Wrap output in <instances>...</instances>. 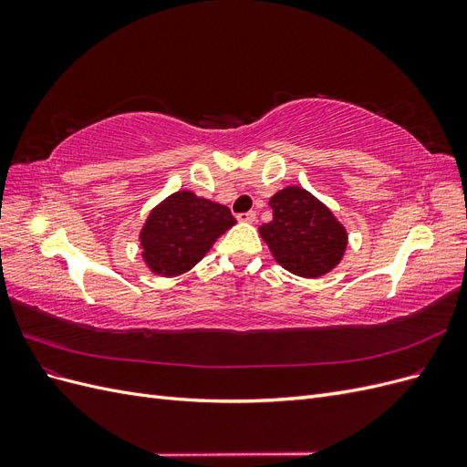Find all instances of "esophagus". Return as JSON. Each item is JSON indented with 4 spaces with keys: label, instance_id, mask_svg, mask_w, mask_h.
Segmentation results:
<instances>
[{
    "label": "esophagus",
    "instance_id": "34e87169",
    "mask_svg": "<svg viewBox=\"0 0 467 467\" xmlns=\"http://www.w3.org/2000/svg\"><path fill=\"white\" fill-rule=\"evenodd\" d=\"M239 222H255L257 220V212L255 210H249V212H242V214H237Z\"/></svg>",
    "mask_w": 467,
    "mask_h": 467
}]
</instances>
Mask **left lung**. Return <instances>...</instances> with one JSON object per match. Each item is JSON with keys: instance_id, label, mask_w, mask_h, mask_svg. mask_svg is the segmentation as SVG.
<instances>
[{"instance_id": "8db88e82", "label": "left lung", "mask_w": 467, "mask_h": 467, "mask_svg": "<svg viewBox=\"0 0 467 467\" xmlns=\"http://www.w3.org/2000/svg\"><path fill=\"white\" fill-rule=\"evenodd\" d=\"M273 220L259 228L273 257L286 271L317 278L338 265L347 249V232L333 212L312 192L286 187L271 196Z\"/></svg>"}]
</instances>
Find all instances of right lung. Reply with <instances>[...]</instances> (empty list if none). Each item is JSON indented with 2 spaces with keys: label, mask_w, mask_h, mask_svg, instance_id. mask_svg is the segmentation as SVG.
Wrapping results in <instances>:
<instances>
[{
  "label": "right lung",
  "mask_w": 467,
  "mask_h": 467,
  "mask_svg": "<svg viewBox=\"0 0 467 467\" xmlns=\"http://www.w3.org/2000/svg\"><path fill=\"white\" fill-rule=\"evenodd\" d=\"M235 218L228 206L179 191L151 210L142 232V257L155 275L177 276L199 263Z\"/></svg>",
  "instance_id": "1"
}]
</instances>
